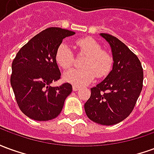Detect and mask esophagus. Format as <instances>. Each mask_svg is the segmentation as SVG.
<instances>
[{
    "instance_id": "esophagus-1",
    "label": "esophagus",
    "mask_w": 154,
    "mask_h": 154,
    "mask_svg": "<svg viewBox=\"0 0 154 154\" xmlns=\"http://www.w3.org/2000/svg\"><path fill=\"white\" fill-rule=\"evenodd\" d=\"M80 89V87H78V86H73L72 87V90L74 91H78Z\"/></svg>"
}]
</instances>
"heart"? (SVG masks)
Returning a JSON list of instances; mask_svg holds the SVG:
<instances>
[{
	"label": "heart",
	"instance_id": "heart-1",
	"mask_svg": "<svg viewBox=\"0 0 154 154\" xmlns=\"http://www.w3.org/2000/svg\"><path fill=\"white\" fill-rule=\"evenodd\" d=\"M76 46L80 53L86 54L80 68H75L64 74V79L75 86L90 83L96 75L98 77L107 76L112 68L113 58L107 51L100 48V45L90 37L76 41ZM55 60L63 69H69L73 63L74 57L70 48L62 43L55 53Z\"/></svg>",
	"mask_w": 154,
	"mask_h": 154
}]
</instances>
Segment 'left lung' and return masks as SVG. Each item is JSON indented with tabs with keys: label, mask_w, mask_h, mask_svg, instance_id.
<instances>
[{
	"label": "left lung",
	"mask_w": 154,
	"mask_h": 154,
	"mask_svg": "<svg viewBox=\"0 0 154 154\" xmlns=\"http://www.w3.org/2000/svg\"><path fill=\"white\" fill-rule=\"evenodd\" d=\"M100 35L110 45L113 67L101 82L91 88V94L84 108L91 120L113 125L134 110L142 91L143 72L138 57L123 42L109 34Z\"/></svg>",
	"instance_id": "obj_1"
}]
</instances>
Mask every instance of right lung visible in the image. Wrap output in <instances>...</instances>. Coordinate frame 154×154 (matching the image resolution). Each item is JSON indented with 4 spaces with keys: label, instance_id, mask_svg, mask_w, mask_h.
<instances>
[{
    "label": "right lung",
    "instance_id": "right-lung-1",
    "mask_svg": "<svg viewBox=\"0 0 154 154\" xmlns=\"http://www.w3.org/2000/svg\"><path fill=\"white\" fill-rule=\"evenodd\" d=\"M75 32L51 27L44 29L20 49L12 63L11 85L18 106L25 116L38 121L56 118L72 91L63 83L51 87L61 72L55 53L63 39Z\"/></svg>",
    "mask_w": 154,
    "mask_h": 154
}]
</instances>
